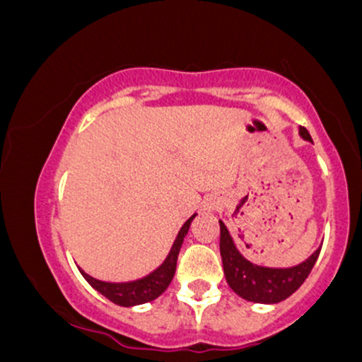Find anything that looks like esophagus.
I'll return each mask as SVG.
<instances>
[{
    "label": "esophagus",
    "instance_id": "34e87169",
    "mask_svg": "<svg viewBox=\"0 0 362 362\" xmlns=\"http://www.w3.org/2000/svg\"><path fill=\"white\" fill-rule=\"evenodd\" d=\"M207 211H209V209H207Z\"/></svg>",
    "mask_w": 362,
    "mask_h": 362
}]
</instances>
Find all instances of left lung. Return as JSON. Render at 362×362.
I'll return each instance as SVG.
<instances>
[{
  "label": "left lung",
  "mask_w": 362,
  "mask_h": 362,
  "mask_svg": "<svg viewBox=\"0 0 362 362\" xmlns=\"http://www.w3.org/2000/svg\"><path fill=\"white\" fill-rule=\"evenodd\" d=\"M301 139L310 141V132L300 127ZM219 252H221L223 271L228 286L243 300L262 305H276L289 298L305 282L320 255L317 248L306 260L293 267H265L253 264L236 245L228 231L226 224L219 219Z\"/></svg>",
  "instance_id": "8db88e82"
}]
</instances>
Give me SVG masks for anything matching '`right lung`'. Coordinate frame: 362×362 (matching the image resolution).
<instances>
[{"mask_svg": "<svg viewBox=\"0 0 362 362\" xmlns=\"http://www.w3.org/2000/svg\"><path fill=\"white\" fill-rule=\"evenodd\" d=\"M197 214L190 216L187 219L184 226L180 228L178 231L175 242H173L172 248H170L167 259L163 260V264L160 267H156L155 271L148 276L141 277V279L136 281H129V282H107V281H100L91 277L90 274H86L85 271H81V276L85 277L86 282L93 288L95 291L105 296L107 300H110L112 303L119 306H126V308H131V306H138L143 305V303H149L153 300H156L160 294H163L167 288L170 286V282L173 279V274H175L177 269V257L178 252H180L182 243H184V238L189 231L190 223Z\"/></svg>", "mask_w": 362, "mask_h": 362, "instance_id": "1", "label": "right lung"}]
</instances>
